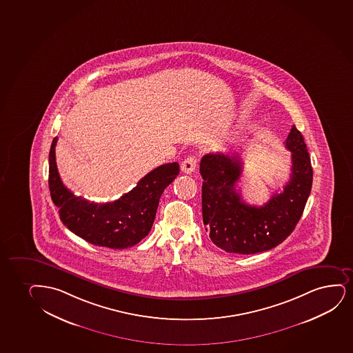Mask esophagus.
Segmentation results:
<instances>
[{"instance_id": "obj_1", "label": "esophagus", "mask_w": 353, "mask_h": 353, "mask_svg": "<svg viewBox=\"0 0 353 353\" xmlns=\"http://www.w3.org/2000/svg\"><path fill=\"white\" fill-rule=\"evenodd\" d=\"M196 165H197V159H196L195 156H189L181 164V170L184 174H192V172L195 171Z\"/></svg>"}]
</instances>
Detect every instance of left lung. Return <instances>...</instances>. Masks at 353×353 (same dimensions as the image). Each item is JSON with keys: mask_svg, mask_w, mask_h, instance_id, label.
Listing matches in <instances>:
<instances>
[{"mask_svg": "<svg viewBox=\"0 0 353 353\" xmlns=\"http://www.w3.org/2000/svg\"><path fill=\"white\" fill-rule=\"evenodd\" d=\"M285 148L292 152L290 179L261 207L248 205L236 189L243 172L240 152L209 153L202 158V216L218 248L253 254L276 248L292 234L312 190L313 169L303 135L295 126Z\"/></svg>", "mask_w": 353, "mask_h": 353, "instance_id": "8db88e82", "label": "left lung"}]
</instances>
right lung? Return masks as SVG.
Masks as SVG:
<instances>
[{
  "label": "right lung",
  "instance_id": "right-lung-1",
  "mask_svg": "<svg viewBox=\"0 0 353 353\" xmlns=\"http://www.w3.org/2000/svg\"><path fill=\"white\" fill-rule=\"evenodd\" d=\"M53 139L48 154V188L59 216L70 231L90 244L122 250L138 244L151 231L161 194L179 174V163L158 166L119 200L96 203L74 195L61 182Z\"/></svg>",
  "mask_w": 353,
  "mask_h": 353
}]
</instances>
